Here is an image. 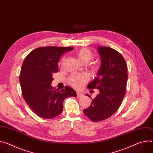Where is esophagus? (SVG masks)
I'll return each instance as SVG.
<instances>
[{
  "mask_svg": "<svg viewBox=\"0 0 153 153\" xmlns=\"http://www.w3.org/2000/svg\"><path fill=\"white\" fill-rule=\"evenodd\" d=\"M83 96H84V95L81 94L80 93H79V92L77 93V98H81V97H82Z\"/></svg>",
  "mask_w": 153,
  "mask_h": 153,
  "instance_id": "34e87169",
  "label": "esophagus"
}]
</instances>
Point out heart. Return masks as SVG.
I'll use <instances>...</instances> for the list:
<instances>
[{
	"label": "heart",
	"instance_id": "heart-1",
	"mask_svg": "<svg viewBox=\"0 0 153 153\" xmlns=\"http://www.w3.org/2000/svg\"><path fill=\"white\" fill-rule=\"evenodd\" d=\"M76 55L79 61L83 64H87L94 58V54L92 51L86 48L79 49L77 52ZM91 69L93 72L96 73L98 70V66L97 65H93ZM88 79V76L85 73L81 74H73L69 77V83L74 88L79 89L83 85L85 84Z\"/></svg>",
	"mask_w": 153,
	"mask_h": 153
}]
</instances>
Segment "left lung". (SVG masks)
I'll use <instances>...</instances> for the list:
<instances>
[{
  "label": "left lung",
  "mask_w": 153,
  "mask_h": 153,
  "mask_svg": "<svg viewBox=\"0 0 153 153\" xmlns=\"http://www.w3.org/2000/svg\"><path fill=\"white\" fill-rule=\"evenodd\" d=\"M101 65L97 76L87 86L100 90L88 108L83 110L91 121L98 122L108 118L120 107L125 96L128 80L127 65L122 55L116 50L98 46ZM90 98V96L86 94Z\"/></svg>",
  "instance_id": "8db88e82"
}]
</instances>
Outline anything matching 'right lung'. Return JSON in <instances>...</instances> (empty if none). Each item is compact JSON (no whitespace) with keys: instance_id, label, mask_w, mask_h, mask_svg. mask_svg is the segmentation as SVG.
<instances>
[{"instance_id":"obj_1","label":"right lung","mask_w":153,"mask_h":153,"mask_svg":"<svg viewBox=\"0 0 153 153\" xmlns=\"http://www.w3.org/2000/svg\"><path fill=\"white\" fill-rule=\"evenodd\" d=\"M73 47L47 46L36 48L24 59L19 75L22 96L38 117L51 119L63 111V102L68 97H76L72 88L55 90L51 86L52 74L59 71L58 62L62 55Z\"/></svg>"}]
</instances>
